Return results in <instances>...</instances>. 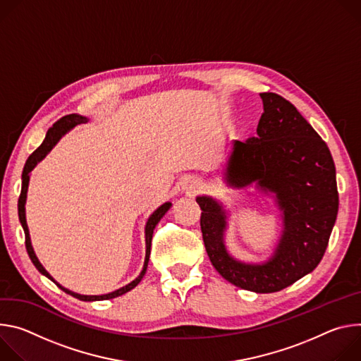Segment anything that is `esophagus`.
<instances>
[{"instance_id": "34e87169", "label": "esophagus", "mask_w": 361, "mask_h": 361, "mask_svg": "<svg viewBox=\"0 0 361 361\" xmlns=\"http://www.w3.org/2000/svg\"><path fill=\"white\" fill-rule=\"evenodd\" d=\"M199 189H201V180H199L195 176H190L185 180L183 183V190L188 193V195H195L199 192Z\"/></svg>"}]
</instances>
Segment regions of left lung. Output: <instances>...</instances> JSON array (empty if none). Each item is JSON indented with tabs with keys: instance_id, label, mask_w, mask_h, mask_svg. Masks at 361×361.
<instances>
[{
	"instance_id": "1",
	"label": "left lung",
	"mask_w": 361,
	"mask_h": 361,
	"mask_svg": "<svg viewBox=\"0 0 361 361\" xmlns=\"http://www.w3.org/2000/svg\"><path fill=\"white\" fill-rule=\"evenodd\" d=\"M264 113L257 137L233 140L224 175L231 186L257 182L276 193L284 211V233L272 259L247 265L232 259L222 241L225 214L208 196L201 207V231L208 257L231 284L259 293H276L311 272L324 257L338 212L336 166L326 142L297 107L276 93H259Z\"/></svg>"
}]
</instances>
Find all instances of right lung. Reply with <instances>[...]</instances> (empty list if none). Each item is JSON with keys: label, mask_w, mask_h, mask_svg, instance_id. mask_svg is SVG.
<instances>
[{"label": "right lung", "mask_w": 361, "mask_h": 361, "mask_svg": "<svg viewBox=\"0 0 361 361\" xmlns=\"http://www.w3.org/2000/svg\"><path fill=\"white\" fill-rule=\"evenodd\" d=\"M85 122H87L86 117L78 116V114H67V116L61 117L60 120H57V122L47 130V135H46V137H44V140H43V143L39 145V146L28 156L27 162H25V165H24V169H23V185H21V193H20V199H18V218H20V222H21V225H23L24 235H25V248H27L28 257H30L31 262L34 264V267H35L39 272H42L43 275H46L47 278H50L51 281H54V279H53V278L50 276V274L43 268V265L38 262V259H37V257H35V254H34V251H32L31 243H30V233H28V228H27V222H25V208H24V205H25V197H27V189H28V180H30V175H28V173L34 169V166L37 165V162H39V160H42V159L51 150V147L57 143V140H59L67 130H70V129L74 128L75 125L85 123ZM171 207H172L171 202L164 204L162 207L157 208V209L150 215V218L147 219V224H146V258H145V265H143V269H142L140 275L135 279V281H132L130 284H128L126 287L120 288V290H117V291H113V293H110V294H104V295H80V294H75V293H71V291L63 288V287H61L60 284H57L56 281H54V283H56L64 293H67V294H70V295H73V297H75V298H78V300H82V301L110 300V298H116V297H118V295H123V294H126L128 291L133 290V288L142 281V278H143V275H145V272H146L147 262H149V257H150V247H152L153 231H154L156 225L159 224V221L162 219L164 215L169 211Z\"/></svg>", "instance_id": "add662e5"}]
</instances>
